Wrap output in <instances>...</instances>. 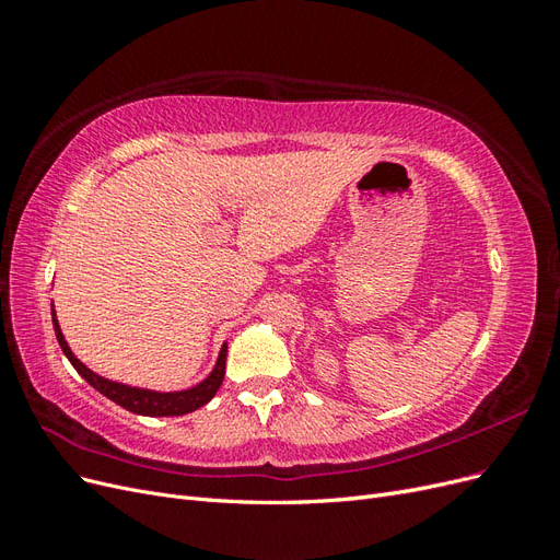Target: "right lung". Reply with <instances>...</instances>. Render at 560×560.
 <instances>
[{
    "mask_svg": "<svg viewBox=\"0 0 560 560\" xmlns=\"http://www.w3.org/2000/svg\"><path fill=\"white\" fill-rule=\"evenodd\" d=\"M54 329L58 336V343L62 348V352L67 354V360L72 362V366L79 371V374L86 378L89 385H93L97 393H103L107 399L116 401L118 406H124L130 413H140V416H184L191 413L196 409H200L202 404H208L214 395L219 385L224 381V371H226V346L219 352V360L212 374L202 381L200 385L184 389V393H149V389H138V387H128L121 383H114L107 378H100L97 374H93L91 369L83 366L67 346V341L62 338V331L58 327V319L54 315Z\"/></svg>",
    "mask_w": 560,
    "mask_h": 560,
    "instance_id": "add662e5",
    "label": "right lung"
}]
</instances>
